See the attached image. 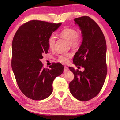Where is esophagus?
Returning a JSON list of instances; mask_svg holds the SVG:
<instances>
[{
  "label": "esophagus",
  "mask_w": 120,
  "mask_h": 120,
  "mask_svg": "<svg viewBox=\"0 0 120 120\" xmlns=\"http://www.w3.org/2000/svg\"><path fill=\"white\" fill-rule=\"evenodd\" d=\"M64 72H68V67H64Z\"/></svg>",
  "instance_id": "1"
}]
</instances>
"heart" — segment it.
<instances>
[{
  "mask_svg": "<svg viewBox=\"0 0 120 120\" xmlns=\"http://www.w3.org/2000/svg\"><path fill=\"white\" fill-rule=\"evenodd\" d=\"M59 35L65 39L72 47H76L80 45L81 42V34L77 33L76 30L73 28H65L59 33ZM56 37L54 34L51 35L48 39V45L50 49L54 47ZM71 57L70 54L61 55L58 59L59 62L62 63H67Z\"/></svg>",
  "mask_w": 120,
  "mask_h": 120,
  "instance_id": "b5f03b06",
  "label": "heart"
}]
</instances>
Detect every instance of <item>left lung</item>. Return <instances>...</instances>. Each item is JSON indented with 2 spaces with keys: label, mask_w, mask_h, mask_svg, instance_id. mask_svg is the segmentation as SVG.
Listing matches in <instances>:
<instances>
[{
  "label": "left lung",
  "mask_w": 120,
  "mask_h": 120,
  "mask_svg": "<svg viewBox=\"0 0 120 120\" xmlns=\"http://www.w3.org/2000/svg\"><path fill=\"white\" fill-rule=\"evenodd\" d=\"M74 21L80 28L82 41L74 55L73 62L85 70L81 72L69 67L74 75L69 88L75 98L86 101L98 95L105 82L107 72L106 42L98 25L90 17L76 18Z\"/></svg>",
  "instance_id": "8db88e82"
}]
</instances>
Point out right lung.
Returning <instances> with one entry per match:
<instances>
[{"instance_id":"add662e5","label":"right lung","mask_w":120,"mask_h":120,"mask_svg":"<svg viewBox=\"0 0 120 120\" xmlns=\"http://www.w3.org/2000/svg\"><path fill=\"white\" fill-rule=\"evenodd\" d=\"M61 24L32 20L22 25L14 35L12 68L19 89L30 99L42 100L50 96L53 81L63 72L60 63L45 68L40 61L43 53L48 52L50 36Z\"/></svg>"}]
</instances>
